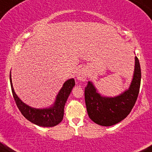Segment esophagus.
<instances>
[{
  "label": "esophagus",
  "mask_w": 152,
  "mask_h": 152,
  "mask_svg": "<svg viewBox=\"0 0 152 152\" xmlns=\"http://www.w3.org/2000/svg\"><path fill=\"white\" fill-rule=\"evenodd\" d=\"M87 76L88 71L85 68H82L81 69L78 70V71L76 72V79H77V80H79V81H84L86 79Z\"/></svg>",
  "instance_id": "34e87169"
}]
</instances>
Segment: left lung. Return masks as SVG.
<instances>
[{
	"label": "left lung",
	"instance_id": "1",
	"mask_svg": "<svg viewBox=\"0 0 152 152\" xmlns=\"http://www.w3.org/2000/svg\"><path fill=\"white\" fill-rule=\"evenodd\" d=\"M141 72L139 61L135 57L133 79L128 89L115 96H103L92 81L85 87L84 96L86 110L90 119L102 126H111L122 121L133 109L141 84Z\"/></svg>",
	"mask_w": 152,
	"mask_h": 152
}]
</instances>
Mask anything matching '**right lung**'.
Returning <instances> with one entry per match:
<instances>
[{
    "label": "right lung",
    "mask_w": 152,
    "mask_h": 152,
    "mask_svg": "<svg viewBox=\"0 0 152 152\" xmlns=\"http://www.w3.org/2000/svg\"><path fill=\"white\" fill-rule=\"evenodd\" d=\"M10 83L14 100L21 114L31 123L42 127H53L62 121L64 115L65 104L75 86L74 79H68L58 91L52 105L45 108H34L22 102L16 94L13 87L11 72H10Z\"/></svg>",
    "instance_id": "add662e5"
}]
</instances>
